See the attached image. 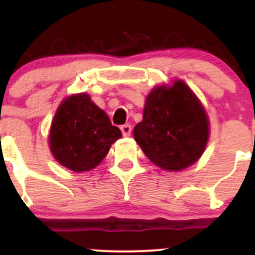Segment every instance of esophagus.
Segmentation results:
<instances>
[{
    "label": "esophagus",
    "instance_id": "1",
    "mask_svg": "<svg viewBox=\"0 0 255 255\" xmlns=\"http://www.w3.org/2000/svg\"><path fill=\"white\" fill-rule=\"evenodd\" d=\"M121 130H122V134L123 137H129L130 132H132V127L129 125H123L121 127Z\"/></svg>",
    "mask_w": 255,
    "mask_h": 255
}]
</instances>
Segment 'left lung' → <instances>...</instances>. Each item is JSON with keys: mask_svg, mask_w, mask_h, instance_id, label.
<instances>
[{"mask_svg": "<svg viewBox=\"0 0 255 255\" xmlns=\"http://www.w3.org/2000/svg\"><path fill=\"white\" fill-rule=\"evenodd\" d=\"M133 135L151 163L165 171H180L204 154L210 121L199 97L176 79L155 86L146 96L143 120Z\"/></svg>", "mask_w": 255, "mask_h": 255, "instance_id": "8db88e82", "label": "left lung"}]
</instances>
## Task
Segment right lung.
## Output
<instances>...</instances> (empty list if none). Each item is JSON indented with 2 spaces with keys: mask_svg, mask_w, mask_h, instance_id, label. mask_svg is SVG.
I'll list each match as a JSON object with an SVG mask.
<instances>
[{
  "mask_svg": "<svg viewBox=\"0 0 255 255\" xmlns=\"http://www.w3.org/2000/svg\"><path fill=\"white\" fill-rule=\"evenodd\" d=\"M121 137L107 113L82 92L59 105L49 130V148L59 164L82 173L96 168Z\"/></svg>",
  "mask_w": 255,
  "mask_h": 255,
  "instance_id": "obj_1",
  "label": "right lung"
}]
</instances>
